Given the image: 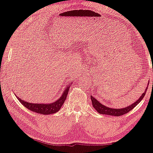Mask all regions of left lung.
Wrapping results in <instances>:
<instances>
[{"label":"left lung","instance_id":"left-lung-1","mask_svg":"<svg viewBox=\"0 0 153 153\" xmlns=\"http://www.w3.org/2000/svg\"><path fill=\"white\" fill-rule=\"evenodd\" d=\"M152 71H153V68H152ZM147 88L146 89V91L144 92V93H143L142 95L139 97L138 100L132 103L131 105L128 106V107L126 108H120V109H117V108L116 109H115V108H110L109 107H107V106H105L104 105H103L102 103L99 102V101H97V99H96V98H94V97L92 96V95L90 96V98H91L93 107L94 108V109L96 110L99 114H108V115H112V116L118 117V116H121V115H123L126 113H128V112H129L130 110H132L134 107H135L137 104L140 103V101L142 100V99L145 96Z\"/></svg>","mask_w":153,"mask_h":153}]
</instances>
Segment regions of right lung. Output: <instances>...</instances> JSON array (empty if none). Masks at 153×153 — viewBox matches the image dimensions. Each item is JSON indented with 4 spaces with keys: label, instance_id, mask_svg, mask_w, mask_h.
<instances>
[{
    "label": "right lung",
    "instance_id": "obj_1",
    "mask_svg": "<svg viewBox=\"0 0 153 153\" xmlns=\"http://www.w3.org/2000/svg\"><path fill=\"white\" fill-rule=\"evenodd\" d=\"M70 85H68L67 87L65 88V90L63 94H62L61 97L59 98L57 101H55L54 102L51 103H29L27 101H25L24 100H22L17 97V99H19V101L21 102L23 105L25 106V108H27L31 111H33L34 112L39 114H54L56 113V112H58L61 106L63 105V103L65 102L66 98H67V95L68 91L70 89Z\"/></svg>",
    "mask_w": 153,
    "mask_h": 153
}]
</instances>
